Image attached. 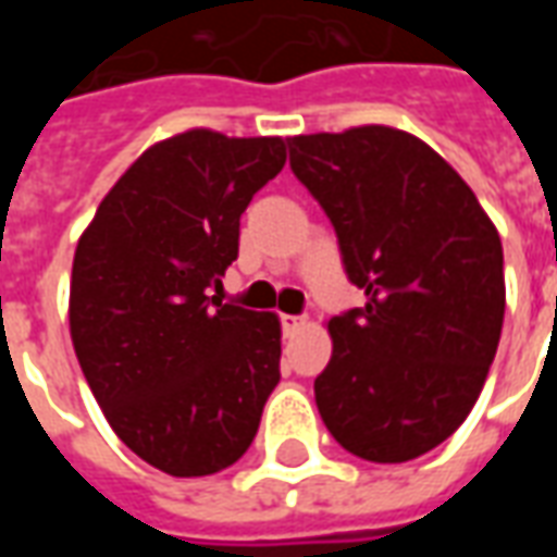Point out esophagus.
Listing matches in <instances>:
<instances>
[{
    "label": "esophagus",
    "mask_w": 557,
    "mask_h": 557,
    "mask_svg": "<svg viewBox=\"0 0 557 557\" xmlns=\"http://www.w3.org/2000/svg\"><path fill=\"white\" fill-rule=\"evenodd\" d=\"M304 322H307L304 315H280V327H283V334H286V337H292L298 327H304Z\"/></svg>",
    "instance_id": "esophagus-1"
}]
</instances>
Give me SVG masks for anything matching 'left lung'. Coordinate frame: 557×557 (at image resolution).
Masks as SVG:
<instances>
[{"mask_svg": "<svg viewBox=\"0 0 557 557\" xmlns=\"http://www.w3.org/2000/svg\"><path fill=\"white\" fill-rule=\"evenodd\" d=\"M286 146L367 295L327 322L319 414L367 462L418 459L483 391L504 322L502 238L454 166L406 131L367 125Z\"/></svg>", "mask_w": 557, "mask_h": 557, "instance_id": "obj_1", "label": "left lung"}]
</instances>
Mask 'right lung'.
Masks as SVG:
<instances>
[{
	"instance_id": "obj_1",
	"label": "right lung",
	"mask_w": 557,
	"mask_h": 557,
	"mask_svg": "<svg viewBox=\"0 0 557 557\" xmlns=\"http://www.w3.org/2000/svg\"><path fill=\"white\" fill-rule=\"evenodd\" d=\"M286 163L280 137L187 131L103 196L71 271V339L115 435L172 478L250 447L280 382V322L208 298L238 259L242 214Z\"/></svg>"
}]
</instances>
